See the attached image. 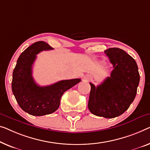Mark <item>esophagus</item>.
Segmentation results:
<instances>
[{
  "label": "esophagus",
  "mask_w": 150,
  "mask_h": 150,
  "mask_svg": "<svg viewBox=\"0 0 150 150\" xmlns=\"http://www.w3.org/2000/svg\"><path fill=\"white\" fill-rule=\"evenodd\" d=\"M86 81H89V80L91 79V77H89V76H88V77L86 78Z\"/></svg>",
  "instance_id": "34e87169"
}]
</instances>
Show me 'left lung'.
<instances>
[{
    "label": "left lung",
    "mask_w": 150,
    "mask_h": 150,
    "mask_svg": "<svg viewBox=\"0 0 150 150\" xmlns=\"http://www.w3.org/2000/svg\"><path fill=\"white\" fill-rule=\"evenodd\" d=\"M104 52L114 69L110 77L99 86L90 83L88 108L98 117L112 118L129 108L137 93L140 76L135 61L123 50L111 48Z\"/></svg>",
    "instance_id": "left-lung-1"
}]
</instances>
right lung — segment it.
<instances>
[{"instance_id":"add662e5","label":"right lung","mask_w":150,"mask_h":150,"mask_svg":"<svg viewBox=\"0 0 150 150\" xmlns=\"http://www.w3.org/2000/svg\"><path fill=\"white\" fill-rule=\"evenodd\" d=\"M46 42H35L19 56L13 72L12 91L19 106L33 116H43L55 112L67 90L81 81L80 79L62 80L47 86H40L32 77V66L38 54L52 50Z\"/></svg>"}]
</instances>
